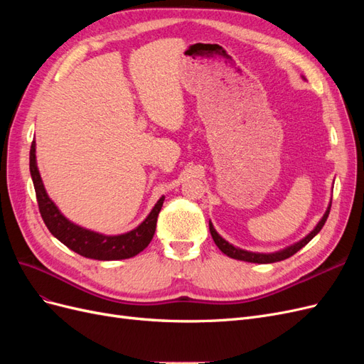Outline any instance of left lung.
<instances>
[{"label": "left lung", "instance_id": "obj_1", "mask_svg": "<svg viewBox=\"0 0 364 364\" xmlns=\"http://www.w3.org/2000/svg\"><path fill=\"white\" fill-rule=\"evenodd\" d=\"M329 209H331V202H329L326 211L323 214V217L318 220V223L316 225V228L311 230L310 234L305 235L302 240L296 241V243L284 247L281 250H277V252H269V253H262V252H250V250H245V249H240L234 245H230L229 241H226L222 235H220L214 225L211 223V220H209V232H211L213 235V240L214 243L217 245V247L222 250L225 255H228L229 258H234V259H240V261H246V262H255V264H270V262H277V261H282V259H287L290 258L291 255H294V253L297 250H301L305 245L310 243V241L321 232V229L323 228L326 218L329 215Z\"/></svg>", "mask_w": 364, "mask_h": 364}]
</instances>
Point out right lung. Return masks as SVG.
<instances>
[{
	"instance_id": "1",
	"label": "right lung",
	"mask_w": 364,
	"mask_h": 364,
	"mask_svg": "<svg viewBox=\"0 0 364 364\" xmlns=\"http://www.w3.org/2000/svg\"><path fill=\"white\" fill-rule=\"evenodd\" d=\"M30 174L33 185H35L36 199L39 205V211L47 225L50 232L56 237L60 243H63L79 255L91 259L100 261H114V259H127L138 255L144 250L151 241L156 230L158 215L162 208L165 197L153 206L150 214L142 220L135 228L124 234L106 235L97 230L86 229L83 226L75 225L70 218L65 217L60 209L56 206L43 186L41 173L36 162V142H31L30 149Z\"/></svg>"
}]
</instances>
